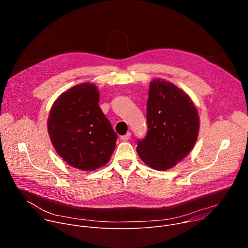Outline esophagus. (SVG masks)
Returning a JSON list of instances; mask_svg holds the SVG:
<instances>
[{
  "label": "esophagus",
  "instance_id": "1",
  "mask_svg": "<svg viewBox=\"0 0 248 248\" xmlns=\"http://www.w3.org/2000/svg\"><path fill=\"white\" fill-rule=\"evenodd\" d=\"M130 135H131V132H129V131H127V133H125L124 135H123V136H121V139L123 140V141H126V140H128L129 138H130Z\"/></svg>",
  "mask_w": 248,
  "mask_h": 248
}]
</instances>
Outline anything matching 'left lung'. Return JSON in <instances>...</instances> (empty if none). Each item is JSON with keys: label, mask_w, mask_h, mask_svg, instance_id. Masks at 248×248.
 I'll use <instances>...</instances> for the list:
<instances>
[{"label": "left lung", "mask_w": 248, "mask_h": 248, "mask_svg": "<svg viewBox=\"0 0 248 248\" xmlns=\"http://www.w3.org/2000/svg\"><path fill=\"white\" fill-rule=\"evenodd\" d=\"M147 135L136 151L147 166L166 170L193 148L199 133V115L191 98L165 79H153L147 101Z\"/></svg>", "instance_id": "1"}]
</instances>
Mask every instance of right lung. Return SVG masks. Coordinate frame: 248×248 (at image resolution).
<instances>
[{
	"mask_svg": "<svg viewBox=\"0 0 248 248\" xmlns=\"http://www.w3.org/2000/svg\"><path fill=\"white\" fill-rule=\"evenodd\" d=\"M95 84L81 83L62 92L48 118L51 142L69 166L94 170L110 161L117 133L99 107Z\"/></svg>",
	"mask_w": 248,
	"mask_h": 248,
	"instance_id": "right-lung-1",
	"label": "right lung"
}]
</instances>
